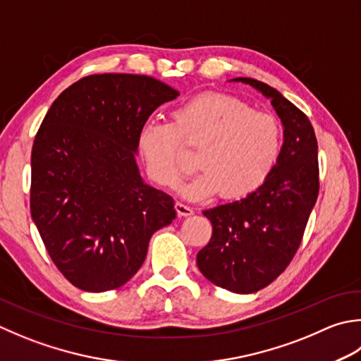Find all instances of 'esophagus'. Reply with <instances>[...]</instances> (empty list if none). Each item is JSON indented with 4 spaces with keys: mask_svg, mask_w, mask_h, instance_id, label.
<instances>
[{
    "mask_svg": "<svg viewBox=\"0 0 361 361\" xmlns=\"http://www.w3.org/2000/svg\"><path fill=\"white\" fill-rule=\"evenodd\" d=\"M175 209L176 213H178V216H192L194 214V208L189 207V204H185V203H180L176 202L175 203Z\"/></svg>",
    "mask_w": 361,
    "mask_h": 361,
    "instance_id": "obj_1",
    "label": "esophagus"
}]
</instances>
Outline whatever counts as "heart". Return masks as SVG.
<instances>
[{
	"mask_svg": "<svg viewBox=\"0 0 361 361\" xmlns=\"http://www.w3.org/2000/svg\"><path fill=\"white\" fill-rule=\"evenodd\" d=\"M181 140L199 147L197 173L181 192L204 199L221 190L239 199L257 190L274 171L281 150L277 118L255 112L235 97L211 94L183 104L173 120H147L137 134V150L147 173L162 188L172 189L181 178Z\"/></svg>",
	"mask_w": 361,
	"mask_h": 361,
	"instance_id": "b5f03b06",
	"label": "heart"
}]
</instances>
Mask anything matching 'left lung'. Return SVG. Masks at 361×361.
I'll return each instance as SVG.
<instances>
[{"instance_id": "8db88e82", "label": "left lung", "mask_w": 361, "mask_h": 361, "mask_svg": "<svg viewBox=\"0 0 361 361\" xmlns=\"http://www.w3.org/2000/svg\"><path fill=\"white\" fill-rule=\"evenodd\" d=\"M233 81L259 90L283 123V145L274 171L244 199L204 209L213 236L197 253V266L211 283L231 293L266 288L291 263L319 194L317 140L308 117L267 84Z\"/></svg>"}]
</instances>
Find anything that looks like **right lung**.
I'll use <instances>...</instances> for the list:
<instances>
[{"label":"right lung","instance_id":"add662e5","mask_svg":"<svg viewBox=\"0 0 361 361\" xmlns=\"http://www.w3.org/2000/svg\"><path fill=\"white\" fill-rule=\"evenodd\" d=\"M178 90L145 75L81 78L56 98L31 153V216L48 255L73 286L125 285L157 230L176 216L173 199L145 185L137 134Z\"/></svg>","mask_w":361,"mask_h":361}]
</instances>
